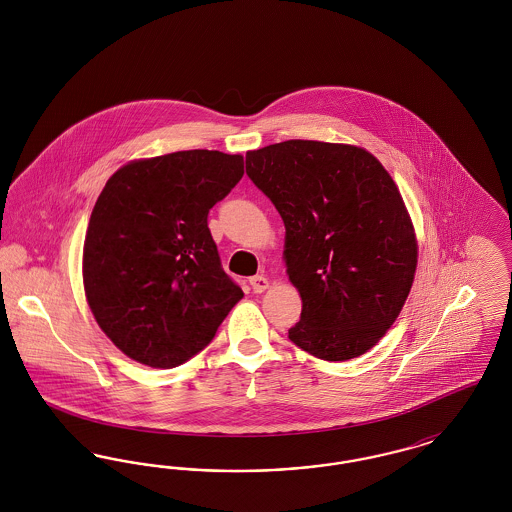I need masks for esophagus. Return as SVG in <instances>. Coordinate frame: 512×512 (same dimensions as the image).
Masks as SVG:
<instances>
[{"mask_svg":"<svg viewBox=\"0 0 512 512\" xmlns=\"http://www.w3.org/2000/svg\"><path fill=\"white\" fill-rule=\"evenodd\" d=\"M249 286H251L253 293H263L268 290V280L265 276H251Z\"/></svg>","mask_w":512,"mask_h":512,"instance_id":"34e87169","label":"esophagus"}]
</instances>
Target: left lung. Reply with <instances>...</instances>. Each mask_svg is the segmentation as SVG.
<instances>
[{"label":"left lung","instance_id":"obj_1","mask_svg":"<svg viewBox=\"0 0 512 512\" xmlns=\"http://www.w3.org/2000/svg\"><path fill=\"white\" fill-rule=\"evenodd\" d=\"M245 172L286 226L301 295L288 338L324 361L366 353L399 317L418 245L393 178L363 147L288 140L247 151Z\"/></svg>","mask_w":512,"mask_h":512}]
</instances>
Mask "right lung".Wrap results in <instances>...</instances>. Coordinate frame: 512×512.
Instances as JSON below:
<instances>
[{
    "label": "right lung",
    "mask_w": 512,
    "mask_h": 512,
    "mask_svg": "<svg viewBox=\"0 0 512 512\" xmlns=\"http://www.w3.org/2000/svg\"><path fill=\"white\" fill-rule=\"evenodd\" d=\"M242 176V155L190 149L132 161L107 180L86 232L84 292L99 328L130 359L186 363L244 297L207 226Z\"/></svg>",
    "instance_id": "right-lung-1"
}]
</instances>
